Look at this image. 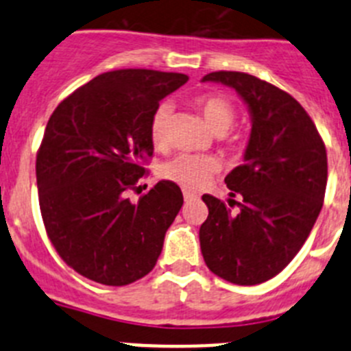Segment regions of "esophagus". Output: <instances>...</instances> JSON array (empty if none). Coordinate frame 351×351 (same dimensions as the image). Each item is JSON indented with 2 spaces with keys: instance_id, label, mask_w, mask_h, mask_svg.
I'll return each instance as SVG.
<instances>
[{
  "instance_id": "obj_1",
  "label": "esophagus",
  "mask_w": 351,
  "mask_h": 351,
  "mask_svg": "<svg viewBox=\"0 0 351 351\" xmlns=\"http://www.w3.org/2000/svg\"><path fill=\"white\" fill-rule=\"evenodd\" d=\"M182 195H184V200H186V202H191V200H197V198H198V195L191 193V191H188V190L182 191Z\"/></svg>"
}]
</instances>
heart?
<instances>
[{"label": "heart", "instance_id": "b5f03b06", "mask_svg": "<svg viewBox=\"0 0 351 351\" xmlns=\"http://www.w3.org/2000/svg\"><path fill=\"white\" fill-rule=\"evenodd\" d=\"M195 105L202 112L207 126L214 133H225L234 125L235 110L230 101L219 95H202L195 100ZM172 114L170 104H160L154 108L149 123V137L154 147H165L169 138V119ZM219 169L218 160L210 154H178L170 158L161 167V176L176 184L197 190L206 184L209 178Z\"/></svg>", "mask_w": 351, "mask_h": 351}]
</instances>
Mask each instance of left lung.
I'll use <instances>...</instances> for the list:
<instances>
[{"label": "left lung", "mask_w": 351, "mask_h": 351, "mask_svg": "<svg viewBox=\"0 0 351 351\" xmlns=\"http://www.w3.org/2000/svg\"><path fill=\"white\" fill-rule=\"evenodd\" d=\"M202 82L235 89L246 104L251 133L243 165L225 178L230 197L204 195L200 226L207 267L234 285H258L280 274L306 243L322 210L327 153L302 105L272 84L243 71H213ZM238 204V209L230 206Z\"/></svg>", "instance_id": "8db88e82"}]
</instances>
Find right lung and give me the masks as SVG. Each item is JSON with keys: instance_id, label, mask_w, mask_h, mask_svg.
<instances>
[{"instance_id": "add662e5", "label": "right lung", "mask_w": 351, "mask_h": 351, "mask_svg": "<svg viewBox=\"0 0 351 351\" xmlns=\"http://www.w3.org/2000/svg\"><path fill=\"white\" fill-rule=\"evenodd\" d=\"M186 80L169 71H107L52 112L36 156L40 210L56 251L84 278L125 287L156 265L184 202L181 188L160 181L137 204L126 191L154 151V108Z\"/></svg>"}]
</instances>
